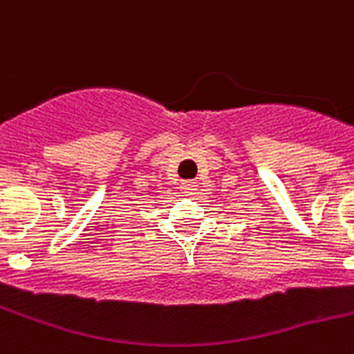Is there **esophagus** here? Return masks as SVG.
Returning a JSON list of instances; mask_svg holds the SVG:
<instances>
[{
  "label": "esophagus",
  "instance_id": "obj_1",
  "mask_svg": "<svg viewBox=\"0 0 354 354\" xmlns=\"http://www.w3.org/2000/svg\"><path fill=\"white\" fill-rule=\"evenodd\" d=\"M182 189H183V192H185L187 196H192V194H194V192H196V189H198V182H194V180L183 182Z\"/></svg>",
  "mask_w": 354,
  "mask_h": 354
}]
</instances>
